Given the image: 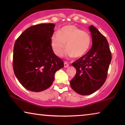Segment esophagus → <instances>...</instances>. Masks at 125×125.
I'll use <instances>...</instances> for the list:
<instances>
[{
	"label": "esophagus",
	"mask_w": 125,
	"mask_h": 125,
	"mask_svg": "<svg viewBox=\"0 0 125 125\" xmlns=\"http://www.w3.org/2000/svg\"><path fill=\"white\" fill-rule=\"evenodd\" d=\"M64 67L65 68H68V66H69V64H68L66 62H64Z\"/></svg>",
	"instance_id": "34e87169"
}]
</instances>
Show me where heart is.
I'll return each mask as SVG.
<instances>
[{
  "label": "heart",
  "instance_id": "obj_1",
  "mask_svg": "<svg viewBox=\"0 0 125 125\" xmlns=\"http://www.w3.org/2000/svg\"><path fill=\"white\" fill-rule=\"evenodd\" d=\"M92 43L90 34L74 25L62 27L59 33H54L51 39V44L54 53L60 57L65 48L69 57L81 58L89 50Z\"/></svg>",
  "mask_w": 125,
  "mask_h": 125
}]
</instances>
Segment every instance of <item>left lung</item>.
Wrapping results in <instances>:
<instances>
[{"mask_svg": "<svg viewBox=\"0 0 125 125\" xmlns=\"http://www.w3.org/2000/svg\"><path fill=\"white\" fill-rule=\"evenodd\" d=\"M92 47L84 56L73 62L76 74L70 81L72 89L89 95L99 89L106 80L112 54L106 37L93 25L89 27Z\"/></svg>", "mask_w": 125, "mask_h": 125, "instance_id": "left-lung-1", "label": "left lung"}]
</instances>
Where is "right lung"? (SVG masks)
<instances>
[{"label":"right lung","mask_w":125,"mask_h":125,"mask_svg":"<svg viewBox=\"0 0 125 125\" xmlns=\"http://www.w3.org/2000/svg\"><path fill=\"white\" fill-rule=\"evenodd\" d=\"M55 25L39 24L25 30L13 47V69L20 83L30 91L39 92L51 86L56 72L64 67L54 53L51 39Z\"/></svg>","instance_id":"1"}]
</instances>
